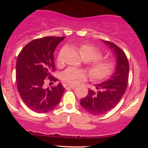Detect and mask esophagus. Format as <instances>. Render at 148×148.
<instances>
[{"mask_svg": "<svg viewBox=\"0 0 148 148\" xmlns=\"http://www.w3.org/2000/svg\"><path fill=\"white\" fill-rule=\"evenodd\" d=\"M68 86L69 88H74L76 87V85H72V84H69L68 86Z\"/></svg>", "mask_w": 148, "mask_h": 148, "instance_id": "1", "label": "esophagus"}]
</instances>
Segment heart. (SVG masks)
<instances>
[{
    "label": "heart",
    "mask_w": 148,
    "mask_h": 148,
    "mask_svg": "<svg viewBox=\"0 0 148 148\" xmlns=\"http://www.w3.org/2000/svg\"><path fill=\"white\" fill-rule=\"evenodd\" d=\"M81 56L86 62H90L88 65L91 77L95 80H102L111 76L115 68V62L111 59H102L101 52L90 44H84L79 47ZM58 64L62 63L61 55L57 58ZM88 73L84 69L69 67L61 74V79L69 84H77L88 79Z\"/></svg>",
    "instance_id": "heart-1"
}]
</instances>
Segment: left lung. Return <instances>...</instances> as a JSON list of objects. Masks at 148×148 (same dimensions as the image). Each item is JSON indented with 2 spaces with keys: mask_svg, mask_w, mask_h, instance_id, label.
<instances>
[{
  "mask_svg": "<svg viewBox=\"0 0 148 148\" xmlns=\"http://www.w3.org/2000/svg\"><path fill=\"white\" fill-rule=\"evenodd\" d=\"M109 46L116 56L115 72L109 79L95 85V90L89 89L88 95L80 101L81 106L92 115L105 114L118 104L125 94L129 80L128 59L126 54L117 45L103 41Z\"/></svg>",
  "mask_w": 148,
  "mask_h": 148,
  "instance_id": "8db88e82",
  "label": "left lung"
}]
</instances>
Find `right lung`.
<instances>
[{
	"mask_svg": "<svg viewBox=\"0 0 148 148\" xmlns=\"http://www.w3.org/2000/svg\"><path fill=\"white\" fill-rule=\"evenodd\" d=\"M64 37L35 39L25 45L18 56L16 65L18 92L25 104L38 113L53 109L63 95L64 88L61 84L47 89L44 84L47 79L57 81L51 74L56 69L53 53Z\"/></svg>",
	"mask_w": 148,
	"mask_h": 148,
	"instance_id": "obj_1",
	"label": "right lung"
}]
</instances>
